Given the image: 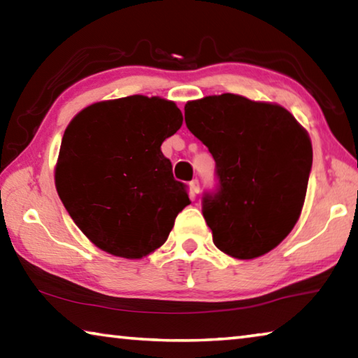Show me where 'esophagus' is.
Segmentation results:
<instances>
[{"label":"esophagus","instance_id":"obj_1","mask_svg":"<svg viewBox=\"0 0 358 358\" xmlns=\"http://www.w3.org/2000/svg\"><path fill=\"white\" fill-rule=\"evenodd\" d=\"M189 189H191V192L194 194V196L201 192V185H199V180H192V181H191V183H189Z\"/></svg>","mask_w":358,"mask_h":358}]
</instances>
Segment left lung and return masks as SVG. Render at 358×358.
<instances>
[{
    "label": "left lung",
    "mask_w": 358,
    "mask_h": 358,
    "mask_svg": "<svg viewBox=\"0 0 358 358\" xmlns=\"http://www.w3.org/2000/svg\"><path fill=\"white\" fill-rule=\"evenodd\" d=\"M186 126L213 156L220 187L202 213L217 250L254 259L299 221L313 166L306 129L286 108L224 93L189 101Z\"/></svg>",
    "instance_id": "8db88e82"
}]
</instances>
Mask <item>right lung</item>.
<instances>
[{
  "label": "right lung",
  "instance_id": "obj_1",
  "mask_svg": "<svg viewBox=\"0 0 358 358\" xmlns=\"http://www.w3.org/2000/svg\"><path fill=\"white\" fill-rule=\"evenodd\" d=\"M183 115L142 94L85 107L64 131L55 186L77 227L99 250L142 259L164 245L191 201L161 145Z\"/></svg>",
  "mask_w": 358,
  "mask_h": 358
}]
</instances>
